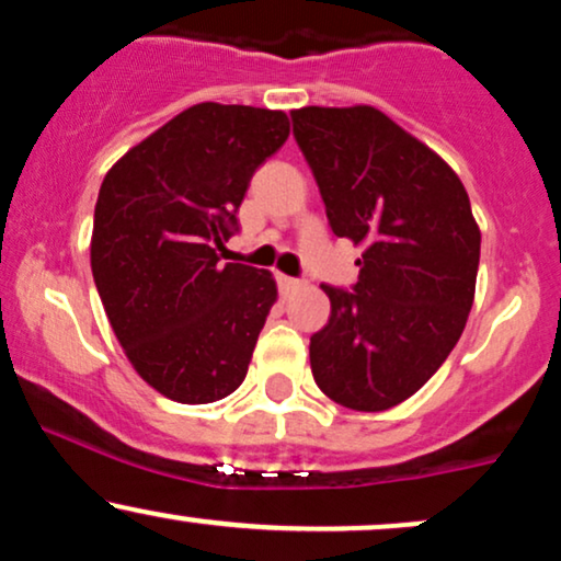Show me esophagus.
<instances>
[{
  "label": "esophagus",
  "mask_w": 561,
  "mask_h": 561,
  "mask_svg": "<svg viewBox=\"0 0 561 561\" xmlns=\"http://www.w3.org/2000/svg\"><path fill=\"white\" fill-rule=\"evenodd\" d=\"M276 282H279V289H282V293H289V289H295V287L300 285L298 279H293V276H285V274L276 276Z\"/></svg>",
  "instance_id": "esophagus-1"
}]
</instances>
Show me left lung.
Wrapping results in <instances>:
<instances>
[{"instance_id":"left-lung-1","label":"left lung","mask_w":561,"mask_h":561,"mask_svg":"<svg viewBox=\"0 0 561 561\" xmlns=\"http://www.w3.org/2000/svg\"><path fill=\"white\" fill-rule=\"evenodd\" d=\"M293 134L332 231L364 248L353 293L321 285L332 313L311 337L313 379L345 409L388 411L459 343L480 227L456 171L377 107H300Z\"/></svg>"}]
</instances>
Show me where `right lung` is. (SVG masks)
<instances>
[{"label":"right lung","instance_id":"1","mask_svg":"<svg viewBox=\"0 0 561 561\" xmlns=\"http://www.w3.org/2000/svg\"><path fill=\"white\" fill-rule=\"evenodd\" d=\"M289 137L282 111L199 102L134 145L100 186L92 274L137 375L179 403L242 385L276 302L272 272L218 263L250 179Z\"/></svg>","mask_w":561,"mask_h":561}]
</instances>
